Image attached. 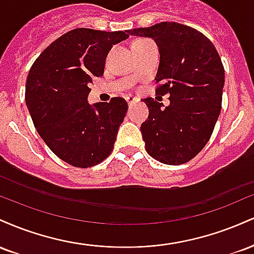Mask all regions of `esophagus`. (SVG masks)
Segmentation results:
<instances>
[{
	"instance_id": "34e87169",
	"label": "esophagus",
	"mask_w": 254,
	"mask_h": 254,
	"mask_svg": "<svg viewBox=\"0 0 254 254\" xmlns=\"http://www.w3.org/2000/svg\"><path fill=\"white\" fill-rule=\"evenodd\" d=\"M127 104H129V106H132V105H135L137 101H138V99H136L133 97H127Z\"/></svg>"
}]
</instances>
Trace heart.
<instances>
[{
  "mask_svg": "<svg viewBox=\"0 0 254 254\" xmlns=\"http://www.w3.org/2000/svg\"><path fill=\"white\" fill-rule=\"evenodd\" d=\"M145 40H147V39H137V40H135V42H133V43H143V42H145Z\"/></svg>",
  "mask_w": 254,
  "mask_h": 254,
  "instance_id": "heart-1",
  "label": "heart"
}]
</instances>
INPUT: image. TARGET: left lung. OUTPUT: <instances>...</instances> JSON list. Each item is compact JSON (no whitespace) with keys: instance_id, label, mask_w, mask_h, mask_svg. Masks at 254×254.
I'll return each instance as SVG.
<instances>
[{"instance_id":"8db88e82","label":"left lung","mask_w":254,"mask_h":254,"mask_svg":"<svg viewBox=\"0 0 254 254\" xmlns=\"http://www.w3.org/2000/svg\"><path fill=\"white\" fill-rule=\"evenodd\" d=\"M149 37L159 46L157 95L170 105L143 99L149 109L141 125L145 150L166 165L190 161L210 139L221 112L224 68L220 55L203 33L178 22H160L129 31Z\"/></svg>"}]
</instances>
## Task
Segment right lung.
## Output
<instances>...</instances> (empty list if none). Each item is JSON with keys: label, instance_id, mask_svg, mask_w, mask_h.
<instances>
[{"label": "right lung", "instance_id": "1", "mask_svg": "<svg viewBox=\"0 0 254 254\" xmlns=\"http://www.w3.org/2000/svg\"><path fill=\"white\" fill-rule=\"evenodd\" d=\"M127 38V31L75 28L32 64L25 100L34 127L52 153L74 167H92L112 153L127 103L116 97L92 106L88 84L104 75L111 48Z\"/></svg>", "mask_w": 254, "mask_h": 254}]
</instances>
